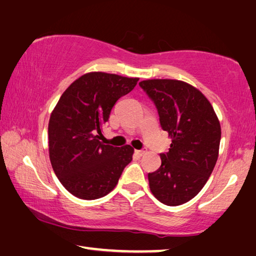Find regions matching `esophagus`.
Instances as JSON below:
<instances>
[{
    "label": "esophagus",
    "mask_w": 256,
    "mask_h": 256,
    "mask_svg": "<svg viewBox=\"0 0 256 256\" xmlns=\"http://www.w3.org/2000/svg\"><path fill=\"white\" fill-rule=\"evenodd\" d=\"M135 154L137 156H140V158H142V156H144L146 154V150H135Z\"/></svg>",
    "instance_id": "obj_1"
}]
</instances>
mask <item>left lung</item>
Masks as SVG:
<instances>
[{
  "label": "left lung",
  "instance_id": "1",
  "mask_svg": "<svg viewBox=\"0 0 256 256\" xmlns=\"http://www.w3.org/2000/svg\"><path fill=\"white\" fill-rule=\"evenodd\" d=\"M158 108L162 129L172 140L160 154L158 171L148 173L150 189L160 202L180 206L199 194L216 165L220 124L208 98L198 88L178 80L140 83Z\"/></svg>",
  "mask_w": 256,
  "mask_h": 256
}]
</instances>
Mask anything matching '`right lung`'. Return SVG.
<instances>
[{
	"label": "right lung",
	"instance_id": "right-lung-1",
	"mask_svg": "<svg viewBox=\"0 0 256 256\" xmlns=\"http://www.w3.org/2000/svg\"><path fill=\"white\" fill-rule=\"evenodd\" d=\"M138 80L103 72L86 73L66 88L52 110L49 158L62 186L78 198L106 196L132 162L130 145L114 147L100 140L116 102L132 91Z\"/></svg>",
	"mask_w": 256,
	"mask_h": 256
}]
</instances>
